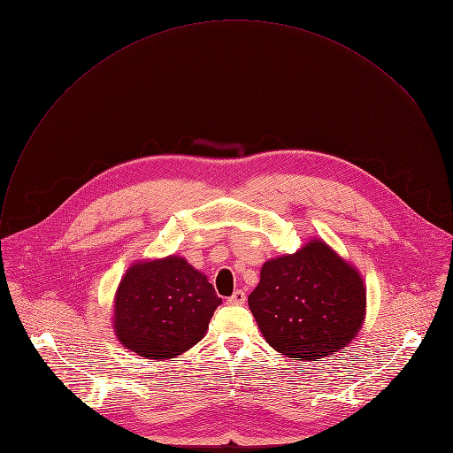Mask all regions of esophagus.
<instances>
[{"label": "esophagus", "instance_id": "1", "mask_svg": "<svg viewBox=\"0 0 453 453\" xmlns=\"http://www.w3.org/2000/svg\"><path fill=\"white\" fill-rule=\"evenodd\" d=\"M229 304H243L245 303V292L243 290H234L233 296L227 299Z\"/></svg>", "mask_w": 453, "mask_h": 453}]
</instances>
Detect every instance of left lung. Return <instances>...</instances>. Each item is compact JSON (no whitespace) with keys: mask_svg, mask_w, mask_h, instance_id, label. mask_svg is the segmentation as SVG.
<instances>
[{"mask_svg":"<svg viewBox=\"0 0 453 453\" xmlns=\"http://www.w3.org/2000/svg\"><path fill=\"white\" fill-rule=\"evenodd\" d=\"M249 308L265 341L294 360H317L346 348L365 313L360 274L325 242L267 262Z\"/></svg>","mask_w":453,"mask_h":453,"instance_id":"obj_1","label":"left lung"}]
</instances>
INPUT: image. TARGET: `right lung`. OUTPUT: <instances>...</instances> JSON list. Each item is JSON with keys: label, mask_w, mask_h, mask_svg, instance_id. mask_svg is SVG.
I'll use <instances>...</instances> for the list:
<instances>
[{"label": "right lung", "mask_w": 453, "mask_h": 453, "mask_svg": "<svg viewBox=\"0 0 453 453\" xmlns=\"http://www.w3.org/2000/svg\"><path fill=\"white\" fill-rule=\"evenodd\" d=\"M220 303L206 276L179 256L136 264L116 292L114 332L145 358H172L204 337Z\"/></svg>", "instance_id": "obj_1"}]
</instances>
